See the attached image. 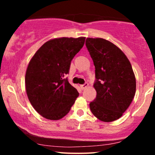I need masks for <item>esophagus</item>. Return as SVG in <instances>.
<instances>
[{
	"instance_id": "esophagus-1",
	"label": "esophagus",
	"mask_w": 155,
	"mask_h": 155,
	"mask_svg": "<svg viewBox=\"0 0 155 155\" xmlns=\"http://www.w3.org/2000/svg\"><path fill=\"white\" fill-rule=\"evenodd\" d=\"M88 87V83H84V84H81L80 85V88L81 89V90H84L85 88H87Z\"/></svg>"
}]
</instances>
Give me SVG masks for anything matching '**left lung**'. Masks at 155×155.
<instances>
[{
	"label": "left lung",
	"instance_id": "left-lung-1",
	"mask_svg": "<svg viewBox=\"0 0 155 155\" xmlns=\"http://www.w3.org/2000/svg\"><path fill=\"white\" fill-rule=\"evenodd\" d=\"M86 47L95 68L94 83L97 95L90 104L98 120H118L132 102L136 81L132 66L120 48L106 39L87 38Z\"/></svg>",
	"mask_w": 155,
	"mask_h": 155
}]
</instances>
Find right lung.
Masks as SVG:
<instances>
[{
    "instance_id": "obj_1",
    "label": "right lung",
    "mask_w": 155,
    "mask_h": 155,
    "mask_svg": "<svg viewBox=\"0 0 155 155\" xmlns=\"http://www.w3.org/2000/svg\"><path fill=\"white\" fill-rule=\"evenodd\" d=\"M84 37L48 41L35 53L25 74L28 99L40 115L58 120L70 111L79 92L64 76L74 56L83 47Z\"/></svg>"
}]
</instances>
